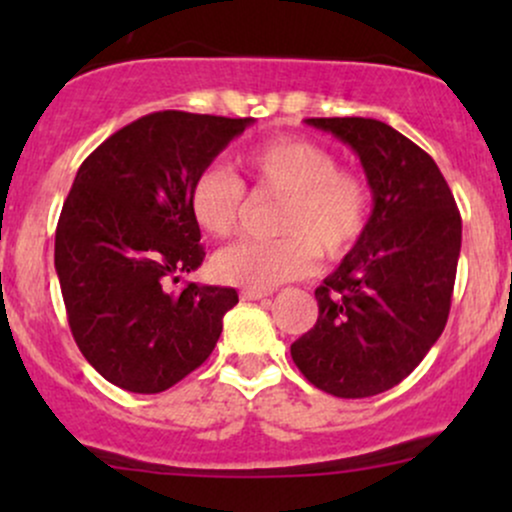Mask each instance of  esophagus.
Listing matches in <instances>:
<instances>
[{
  "instance_id": "obj_1",
  "label": "esophagus",
  "mask_w": 512,
  "mask_h": 512,
  "mask_svg": "<svg viewBox=\"0 0 512 512\" xmlns=\"http://www.w3.org/2000/svg\"><path fill=\"white\" fill-rule=\"evenodd\" d=\"M267 296H272L269 289H252V286H248V289L240 291V298H243V301H262V298Z\"/></svg>"
}]
</instances>
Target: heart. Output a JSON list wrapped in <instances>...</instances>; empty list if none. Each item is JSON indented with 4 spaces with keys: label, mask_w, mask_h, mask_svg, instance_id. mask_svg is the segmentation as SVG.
Returning a JSON list of instances; mask_svg holds the SVG:
<instances>
[{
    "label": "heart",
    "mask_w": 512,
    "mask_h": 512,
    "mask_svg": "<svg viewBox=\"0 0 512 512\" xmlns=\"http://www.w3.org/2000/svg\"><path fill=\"white\" fill-rule=\"evenodd\" d=\"M243 168L257 190L284 197L276 216L279 238H245L214 257V272L228 284L269 289L303 279L317 252L342 260L356 248L370 221V185L361 173L339 168L337 156L303 137H274L245 151ZM245 185L231 170L211 166L190 190V211L209 236L228 238L245 214Z\"/></svg>",
    "instance_id": "b5f03b06"
}]
</instances>
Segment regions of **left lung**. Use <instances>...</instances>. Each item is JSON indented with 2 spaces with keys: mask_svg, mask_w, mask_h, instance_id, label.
I'll return each mask as SVG.
<instances>
[{
  "mask_svg": "<svg viewBox=\"0 0 512 512\" xmlns=\"http://www.w3.org/2000/svg\"><path fill=\"white\" fill-rule=\"evenodd\" d=\"M361 158L373 211L363 238L315 289V327L291 358L317 390L373 397L402 383L445 330L462 219L436 161L370 117H308Z\"/></svg>",
  "mask_w": 512,
  "mask_h": 512,
  "instance_id": "obj_1",
  "label": "left lung"
}]
</instances>
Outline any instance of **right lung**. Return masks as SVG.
Returning a JSON list of instances; mask_svg holds the SVG:
<instances>
[{"label": "right lung", "instance_id": "1", "mask_svg": "<svg viewBox=\"0 0 512 512\" xmlns=\"http://www.w3.org/2000/svg\"><path fill=\"white\" fill-rule=\"evenodd\" d=\"M250 122L161 110L81 163L57 221L55 269L74 342L108 383L156 395L219 342L236 289L168 284L204 262L192 182Z\"/></svg>", "mask_w": 512, "mask_h": 512}]
</instances>
